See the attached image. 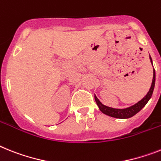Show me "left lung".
Returning <instances> with one entry per match:
<instances>
[{"mask_svg":"<svg viewBox=\"0 0 161 161\" xmlns=\"http://www.w3.org/2000/svg\"><path fill=\"white\" fill-rule=\"evenodd\" d=\"M150 60L152 64V57L150 56ZM153 65V64H152ZM155 82H156V72L155 69H153V79H152V86L150 88L149 92H147V95L143 97L142 99L140 101H138L137 103H136L133 106H130V107L125 108V109H114V108H110L108 106H104L103 104L101 103L99 100L97 99V97L95 96V101L97 102V106L99 107L100 110L105 114H107L109 116L114 117V118H118V119H129L133 117V115L138 113L140 110L142 109L144 106H146V104L148 102L150 98L152 97V93L154 91V87H155Z\"/></svg>","mask_w":161,"mask_h":161,"instance_id":"left-lung-1","label":"left lung"}]
</instances>
